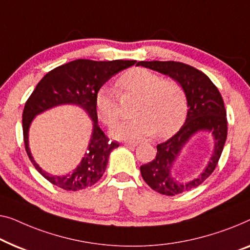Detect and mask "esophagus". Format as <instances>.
Instances as JSON below:
<instances>
[{"label": "esophagus", "instance_id": "obj_1", "mask_svg": "<svg viewBox=\"0 0 250 250\" xmlns=\"http://www.w3.org/2000/svg\"><path fill=\"white\" fill-rule=\"evenodd\" d=\"M124 144L126 146H132V147L137 146V142H125Z\"/></svg>", "mask_w": 250, "mask_h": 250}]
</instances>
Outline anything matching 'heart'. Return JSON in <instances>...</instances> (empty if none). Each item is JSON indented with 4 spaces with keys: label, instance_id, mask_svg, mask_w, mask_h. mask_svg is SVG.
<instances>
[{
    "label": "heart",
    "instance_id": "b5f03b06",
    "mask_svg": "<svg viewBox=\"0 0 250 250\" xmlns=\"http://www.w3.org/2000/svg\"><path fill=\"white\" fill-rule=\"evenodd\" d=\"M124 93L140 96L136 104L137 117L119 123L111 128V135L119 140H142L158 134L171 135L185 121L187 101L182 85L175 80H162L160 75L146 68L136 67L125 72L117 81ZM96 107L104 124L113 125L121 117L116 89L104 85L96 95Z\"/></svg>",
    "mask_w": 250,
    "mask_h": 250
}]
</instances>
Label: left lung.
Segmentation results:
<instances>
[{
    "label": "left lung",
    "instance_id": "1",
    "mask_svg": "<svg viewBox=\"0 0 250 250\" xmlns=\"http://www.w3.org/2000/svg\"><path fill=\"white\" fill-rule=\"evenodd\" d=\"M136 65L168 75L185 91L188 107L185 123L172 137L158 144L155 158L140 168L144 182L152 189L162 195L175 196L200 186L218 165L228 134L223 99L208 75L190 65L173 61H141ZM200 131H206L212 136L211 157L203 172L184 182L173 175V168L186 144Z\"/></svg>",
    "mask_w": 250,
    "mask_h": 250
}]
</instances>
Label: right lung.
I'll use <instances>...</instances> for the list:
<instances>
[{"instance_id": "add662e5", "label": "right lung", "mask_w": 250, "mask_h": 250, "mask_svg": "<svg viewBox=\"0 0 250 250\" xmlns=\"http://www.w3.org/2000/svg\"><path fill=\"white\" fill-rule=\"evenodd\" d=\"M136 61L75 60L48 72L29 97L22 114L23 140L29 159L42 177L65 190H80L90 187L103 177L111 151L118 147L110 142L98 125L96 95L110 78L128 68ZM73 104L84 110L92 118L93 131L88 147L81 164L66 175H53L45 172L34 161L28 147V129L36 116L52 107Z\"/></svg>"}]
</instances>
